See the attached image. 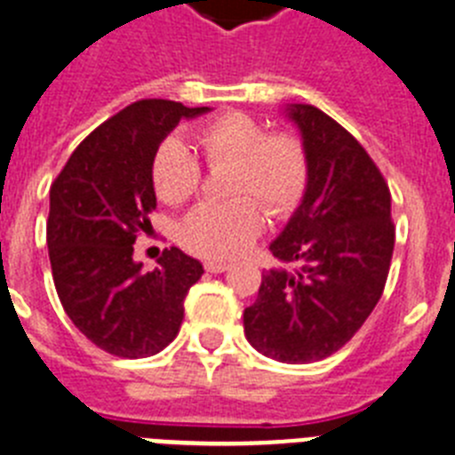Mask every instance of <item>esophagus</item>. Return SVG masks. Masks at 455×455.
Listing matches in <instances>:
<instances>
[{"instance_id": "34e87169", "label": "esophagus", "mask_w": 455, "mask_h": 455, "mask_svg": "<svg viewBox=\"0 0 455 455\" xmlns=\"http://www.w3.org/2000/svg\"><path fill=\"white\" fill-rule=\"evenodd\" d=\"M231 266H228L227 261H205V270L208 273H224V270H228Z\"/></svg>"}]
</instances>
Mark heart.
<instances>
[{"label":"heart","mask_w":455,"mask_h":455,"mask_svg":"<svg viewBox=\"0 0 455 455\" xmlns=\"http://www.w3.org/2000/svg\"><path fill=\"white\" fill-rule=\"evenodd\" d=\"M205 162L234 164L228 182L231 196H257L268 212L286 215L303 198L307 185V156L291 133H268L245 113H227L196 133ZM152 185L164 204L178 205L201 185L196 152L171 136L152 156ZM263 228V210L251 198L228 204H201L180 224V243L194 254L212 259L238 257Z\"/></svg>","instance_id":"b5f03b06"}]
</instances>
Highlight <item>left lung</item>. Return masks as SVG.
I'll return each mask as SVG.
<instances>
[{
    "instance_id": "1",
    "label": "left lung",
    "mask_w": 455,
    "mask_h": 455,
    "mask_svg": "<svg viewBox=\"0 0 455 455\" xmlns=\"http://www.w3.org/2000/svg\"><path fill=\"white\" fill-rule=\"evenodd\" d=\"M307 156V185L245 307V338L282 363H312L345 347L379 303L393 257L391 192L345 127L310 104H289Z\"/></svg>"
}]
</instances>
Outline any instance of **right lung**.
Masks as SVG:
<instances>
[{
    "instance_id": "obj_1",
    "label": "right lung",
    "mask_w": 455,
    "mask_h": 455,
    "mask_svg": "<svg viewBox=\"0 0 455 455\" xmlns=\"http://www.w3.org/2000/svg\"><path fill=\"white\" fill-rule=\"evenodd\" d=\"M169 99H143L106 120L68 156L51 187L48 257L64 312L99 349L155 356L173 342L201 261L164 250L145 273L133 261L139 231L156 208L152 156L180 120L205 116Z\"/></svg>"
}]
</instances>
